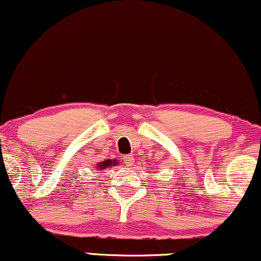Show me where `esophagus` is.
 Segmentation results:
<instances>
[{"mask_svg": "<svg viewBox=\"0 0 261 261\" xmlns=\"http://www.w3.org/2000/svg\"><path fill=\"white\" fill-rule=\"evenodd\" d=\"M135 163V159L133 155H126V156L124 158V164L126 165V166H133Z\"/></svg>", "mask_w": 261, "mask_h": 261, "instance_id": "1", "label": "esophagus"}]
</instances>
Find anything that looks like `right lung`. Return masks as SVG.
<instances>
[{"mask_svg": "<svg viewBox=\"0 0 261 261\" xmlns=\"http://www.w3.org/2000/svg\"><path fill=\"white\" fill-rule=\"evenodd\" d=\"M118 164H119V163H118L117 160H111V159H108V160L101 161V163L96 164V169H97L98 171H103L105 169H108V167L117 166Z\"/></svg>", "mask_w": 261, "mask_h": 261, "instance_id": "right-lung-1", "label": "right lung"}]
</instances>
